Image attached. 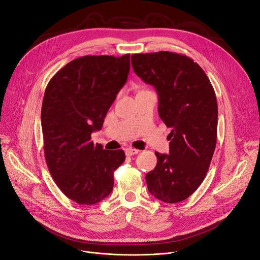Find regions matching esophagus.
<instances>
[{
	"instance_id": "obj_1",
	"label": "esophagus",
	"mask_w": 260,
	"mask_h": 260,
	"mask_svg": "<svg viewBox=\"0 0 260 260\" xmlns=\"http://www.w3.org/2000/svg\"><path fill=\"white\" fill-rule=\"evenodd\" d=\"M139 152H140V150L134 149V148H127L126 149V155H128V156H131L133 154H138Z\"/></svg>"
}]
</instances>
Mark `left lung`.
I'll use <instances>...</instances> for the list:
<instances>
[{"label": "left lung", "instance_id": "8db88e82", "mask_svg": "<svg viewBox=\"0 0 260 260\" xmlns=\"http://www.w3.org/2000/svg\"><path fill=\"white\" fill-rule=\"evenodd\" d=\"M134 73L158 95V115L168 128L169 154L155 152L146 175L149 192L166 203L187 199L203 182L217 143L218 106L205 72L187 56L160 51L131 56Z\"/></svg>", "mask_w": 260, "mask_h": 260}]
</instances>
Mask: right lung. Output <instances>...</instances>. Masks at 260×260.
<instances>
[{
	"label": "right lung",
	"instance_id": "1",
	"mask_svg": "<svg viewBox=\"0 0 260 260\" xmlns=\"http://www.w3.org/2000/svg\"><path fill=\"white\" fill-rule=\"evenodd\" d=\"M130 54L74 59L49 80L43 97L41 126L49 172L69 199L96 204L110 194L114 171L126 156L91 141L126 83Z\"/></svg>",
	"mask_w": 260,
	"mask_h": 260
}]
</instances>
